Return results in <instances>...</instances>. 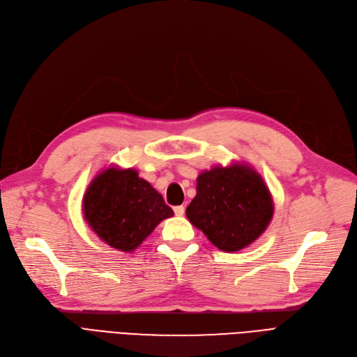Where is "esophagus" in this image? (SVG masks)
I'll list each match as a JSON object with an SVG mask.
<instances>
[{
	"label": "esophagus",
	"mask_w": 357,
	"mask_h": 357,
	"mask_svg": "<svg viewBox=\"0 0 357 357\" xmlns=\"http://www.w3.org/2000/svg\"><path fill=\"white\" fill-rule=\"evenodd\" d=\"M174 213L177 215V216H183L184 215V206L181 205V206H176L174 208Z\"/></svg>",
	"instance_id": "1"
}]
</instances>
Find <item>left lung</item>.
Returning <instances> with one entry per match:
<instances>
[{"label": "left lung", "mask_w": 357, "mask_h": 357, "mask_svg": "<svg viewBox=\"0 0 357 357\" xmlns=\"http://www.w3.org/2000/svg\"><path fill=\"white\" fill-rule=\"evenodd\" d=\"M273 212L267 185L247 164L219 165L199 174L196 196L185 209L190 222L215 247L228 252L256 241Z\"/></svg>", "instance_id": "left-lung-1"}]
</instances>
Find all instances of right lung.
Here are the masks:
<instances>
[{
    "label": "right lung",
    "mask_w": 357,
    "mask_h": 357,
    "mask_svg": "<svg viewBox=\"0 0 357 357\" xmlns=\"http://www.w3.org/2000/svg\"><path fill=\"white\" fill-rule=\"evenodd\" d=\"M82 212L101 241L125 252L139 247L173 209L133 168L109 167L90 183Z\"/></svg>",
    "instance_id": "obj_1"
}]
</instances>
